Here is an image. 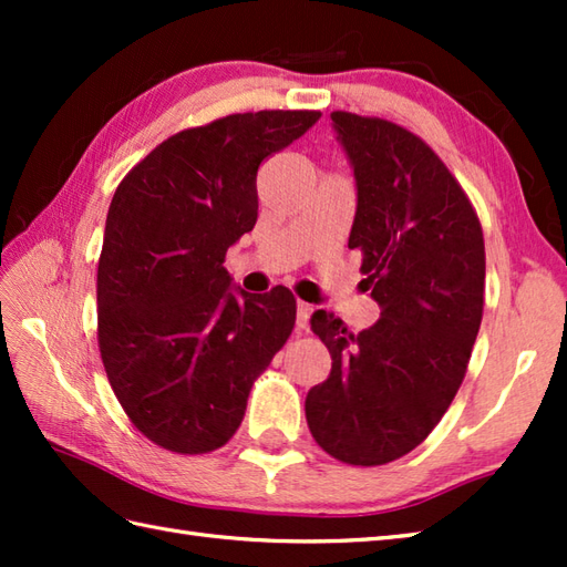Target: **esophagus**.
I'll use <instances>...</instances> for the list:
<instances>
[{"mask_svg": "<svg viewBox=\"0 0 567 567\" xmlns=\"http://www.w3.org/2000/svg\"><path fill=\"white\" fill-rule=\"evenodd\" d=\"M309 315H311V305L297 302V327L299 329H307L309 327Z\"/></svg>", "mask_w": 567, "mask_h": 567, "instance_id": "34e87169", "label": "esophagus"}]
</instances>
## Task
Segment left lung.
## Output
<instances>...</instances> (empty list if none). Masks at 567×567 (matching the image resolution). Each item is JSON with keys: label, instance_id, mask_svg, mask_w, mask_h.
I'll list each match as a JSON object with an SVG mask.
<instances>
[{"label": "left lung", "instance_id": "1", "mask_svg": "<svg viewBox=\"0 0 567 567\" xmlns=\"http://www.w3.org/2000/svg\"><path fill=\"white\" fill-rule=\"evenodd\" d=\"M355 177L348 248L363 252L380 319L360 333L311 315L331 372L305 402L311 436L348 465L414 451L465 378L485 305V240L473 204L419 136L384 118L333 112Z\"/></svg>", "mask_w": 567, "mask_h": 567}]
</instances>
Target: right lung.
<instances>
[{
    "mask_svg": "<svg viewBox=\"0 0 567 567\" xmlns=\"http://www.w3.org/2000/svg\"><path fill=\"white\" fill-rule=\"evenodd\" d=\"M319 116L248 112L179 131L114 192L97 268L100 353L128 419L167 451L221 449L290 339L292 292L248 295L224 258L256 226L260 163Z\"/></svg>",
    "mask_w": 567,
    "mask_h": 567,
    "instance_id": "add662e5",
    "label": "right lung"
}]
</instances>
